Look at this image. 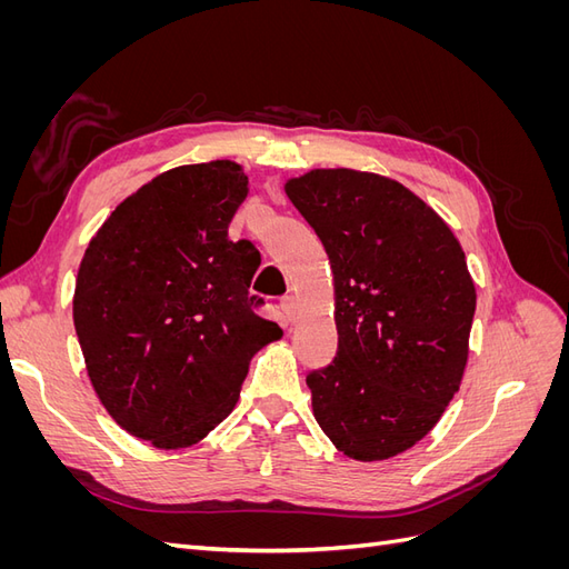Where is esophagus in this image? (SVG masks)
I'll list each match as a JSON object with an SVG mask.
<instances>
[{
    "label": "esophagus",
    "instance_id": "1",
    "mask_svg": "<svg viewBox=\"0 0 569 569\" xmlns=\"http://www.w3.org/2000/svg\"><path fill=\"white\" fill-rule=\"evenodd\" d=\"M280 308H282V313H284V318H287V320L295 318V311H297V301H295V297H282Z\"/></svg>",
    "mask_w": 569,
    "mask_h": 569
}]
</instances>
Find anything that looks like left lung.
<instances>
[{
  "mask_svg": "<svg viewBox=\"0 0 569 569\" xmlns=\"http://www.w3.org/2000/svg\"><path fill=\"white\" fill-rule=\"evenodd\" d=\"M284 192L335 274L337 356L306 385L337 451L387 460L416 446L460 389L475 282L451 228L391 178L316 168Z\"/></svg>",
  "mask_w": 569,
  "mask_h": 569,
  "instance_id": "obj_1",
  "label": "left lung"
}]
</instances>
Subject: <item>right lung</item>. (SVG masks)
Wrapping results in <instances>:
<instances>
[{
	"label": "right lung",
	"instance_id": "1",
	"mask_svg": "<svg viewBox=\"0 0 569 569\" xmlns=\"http://www.w3.org/2000/svg\"><path fill=\"white\" fill-rule=\"evenodd\" d=\"M249 194L232 161L178 166L116 206L84 251L73 322L109 416L157 449L226 420L249 360L282 330L249 295L261 256L228 228Z\"/></svg>",
	"mask_w": 569,
	"mask_h": 569
}]
</instances>
